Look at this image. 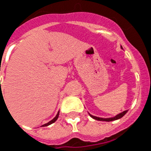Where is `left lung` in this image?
<instances>
[{"mask_svg": "<svg viewBox=\"0 0 151 151\" xmlns=\"http://www.w3.org/2000/svg\"><path fill=\"white\" fill-rule=\"evenodd\" d=\"M121 48L122 49V46H121ZM127 112H128V110H125V111H123V112H122V113L117 114V115L115 116L114 117H110V118H101V117H97V116H95L91 115V114H90L89 113H88V114H89V116L91 117V118H93L94 119H96V120L105 121V122H111V121L117 120V119H121L122 116H124L126 114V113H127Z\"/></svg>", "mask_w": 151, "mask_h": 151, "instance_id": "left-lung-1", "label": "left lung"}]
</instances>
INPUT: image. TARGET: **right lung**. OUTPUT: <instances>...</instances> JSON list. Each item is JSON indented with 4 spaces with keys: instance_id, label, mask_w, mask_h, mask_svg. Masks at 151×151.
Here are the masks:
<instances>
[{
    "instance_id": "obj_1",
    "label": "right lung",
    "mask_w": 151,
    "mask_h": 151,
    "mask_svg": "<svg viewBox=\"0 0 151 151\" xmlns=\"http://www.w3.org/2000/svg\"><path fill=\"white\" fill-rule=\"evenodd\" d=\"M59 114H60V111H58V113H57V115H56V116L54 117V118L52 120H50V122H47V123L44 124V125H41V126H43V127H45V126H47V125H51L52 123H54V122H55L56 121H57V119H58V117H59Z\"/></svg>"
}]
</instances>
